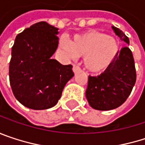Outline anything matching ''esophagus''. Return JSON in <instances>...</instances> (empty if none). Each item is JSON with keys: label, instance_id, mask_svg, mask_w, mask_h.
I'll use <instances>...</instances> for the list:
<instances>
[{"label": "esophagus", "instance_id": "esophagus-1", "mask_svg": "<svg viewBox=\"0 0 145 145\" xmlns=\"http://www.w3.org/2000/svg\"><path fill=\"white\" fill-rule=\"evenodd\" d=\"M80 71H81V69H80V68L78 65H74L73 66V71H74V74L80 72Z\"/></svg>", "mask_w": 145, "mask_h": 145}]
</instances>
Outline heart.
I'll return each instance as SVG.
<instances>
[{
    "instance_id": "heart-1",
    "label": "heart",
    "mask_w": 145,
    "mask_h": 145,
    "mask_svg": "<svg viewBox=\"0 0 145 145\" xmlns=\"http://www.w3.org/2000/svg\"><path fill=\"white\" fill-rule=\"evenodd\" d=\"M59 47L69 58L85 56L84 65L91 73L106 71L120 50V44L117 39L99 32L77 35L71 42L61 39Z\"/></svg>"
}]
</instances>
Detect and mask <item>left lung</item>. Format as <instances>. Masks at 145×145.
Here are the masks:
<instances>
[{"mask_svg": "<svg viewBox=\"0 0 145 145\" xmlns=\"http://www.w3.org/2000/svg\"><path fill=\"white\" fill-rule=\"evenodd\" d=\"M116 35L129 45V38L116 27ZM136 82V70L132 51L122 48L112 65L100 75L88 78L86 97L90 106L97 110L108 111L120 106L129 97Z\"/></svg>", "mask_w": 145, "mask_h": 145, "instance_id": "8db88e82", "label": "left lung"}]
</instances>
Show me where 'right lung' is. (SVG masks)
Here are the masks:
<instances>
[{"label":"right lung","instance_id":"1","mask_svg":"<svg viewBox=\"0 0 145 145\" xmlns=\"http://www.w3.org/2000/svg\"><path fill=\"white\" fill-rule=\"evenodd\" d=\"M59 28L39 22L19 33L12 48L9 80L15 97L23 106L48 109L57 104L72 65L52 59L58 48Z\"/></svg>","mask_w":145,"mask_h":145}]
</instances>
